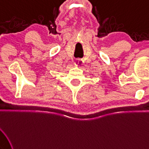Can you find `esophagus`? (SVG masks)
I'll use <instances>...</instances> for the list:
<instances>
[{"mask_svg": "<svg viewBox=\"0 0 149 149\" xmlns=\"http://www.w3.org/2000/svg\"><path fill=\"white\" fill-rule=\"evenodd\" d=\"M83 63H84L83 60L80 59V58H78V59H76V61L74 62V65L77 68L78 67L81 68L82 65H83Z\"/></svg>", "mask_w": 149, "mask_h": 149, "instance_id": "34e87169", "label": "esophagus"}]
</instances>
